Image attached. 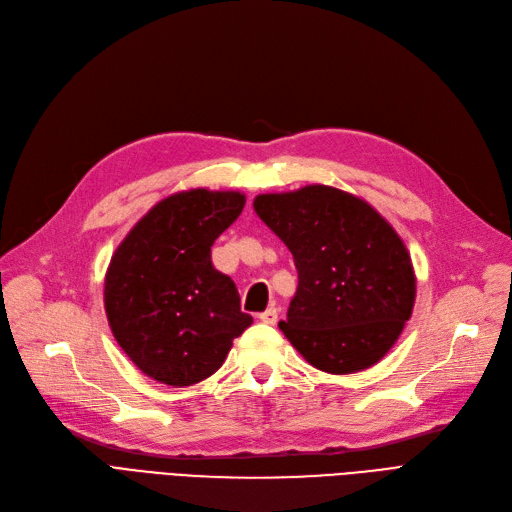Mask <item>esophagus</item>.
I'll list each match as a JSON object with an SVG mask.
<instances>
[{
    "label": "esophagus",
    "instance_id": "1",
    "mask_svg": "<svg viewBox=\"0 0 512 512\" xmlns=\"http://www.w3.org/2000/svg\"><path fill=\"white\" fill-rule=\"evenodd\" d=\"M277 317H279L277 309H267V311L258 315V320H260L262 324H275V322H277Z\"/></svg>",
    "mask_w": 512,
    "mask_h": 512
}]
</instances>
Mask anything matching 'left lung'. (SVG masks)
I'll use <instances>...</instances> for the list:
<instances>
[{
  "label": "left lung",
  "instance_id": "obj_1",
  "mask_svg": "<svg viewBox=\"0 0 512 512\" xmlns=\"http://www.w3.org/2000/svg\"><path fill=\"white\" fill-rule=\"evenodd\" d=\"M288 245L298 288L281 332L311 366L332 375L377 364L415 305V271L377 209L339 188L311 184L254 199Z\"/></svg>",
  "mask_w": 512,
  "mask_h": 512
}]
</instances>
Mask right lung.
Here are the masks:
<instances>
[{
    "instance_id": "1",
    "label": "right lung",
    "mask_w": 512,
    "mask_h": 512,
    "mask_svg": "<svg viewBox=\"0 0 512 512\" xmlns=\"http://www.w3.org/2000/svg\"><path fill=\"white\" fill-rule=\"evenodd\" d=\"M245 205L235 190L192 188L156 203L116 248L103 303L114 339L158 383L195 385L226 360L252 324L211 245Z\"/></svg>"
}]
</instances>
